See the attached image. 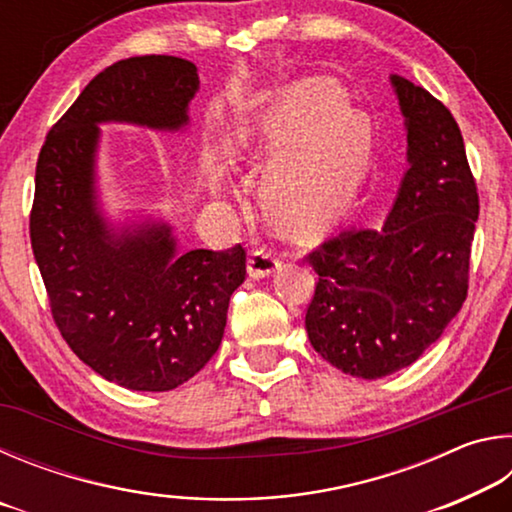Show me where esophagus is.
Wrapping results in <instances>:
<instances>
[{
    "label": "esophagus",
    "instance_id": "esophagus-1",
    "mask_svg": "<svg viewBox=\"0 0 512 512\" xmlns=\"http://www.w3.org/2000/svg\"><path fill=\"white\" fill-rule=\"evenodd\" d=\"M277 268H280V262L266 250H253L248 257V275L253 280H262V277L273 275Z\"/></svg>",
    "mask_w": 512,
    "mask_h": 512
}]
</instances>
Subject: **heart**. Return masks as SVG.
<instances>
[{"label":"heart","mask_w":512,"mask_h":512,"mask_svg":"<svg viewBox=\"0 0 512 512\" xmlns=\"http://www.w3.org/2000/svg\"><path fill=\"white\" fill-rule=\"evenodd\" d=\"M237 146L271 160L259 178V205L273 230L293 241H314L343 219L372 160L368 124L325 79L277 92L241 124ZM210 183L228 185L223 162L212 164Z\"/></svg>","instance_id":"1"}]
</instances>
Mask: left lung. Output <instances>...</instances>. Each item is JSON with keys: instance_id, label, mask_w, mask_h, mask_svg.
I'll return each mask as SVG.
<instances>
[{"instance_id": "left-lung-1", "label": "left lung", "mask_w": 512, "mask_h": 512, "mask_svg": "<svg viewBox=\"0 0 512 512\" xmlns=\"http://www.w3.org/2000/svg\"><path fill=\"white\" fill-rule=\"evenodd\" d=\"M406 169L381 230L341 232L309 255L314 350L345 375L381 379L440 339L467 296L479 196L461 128L443 103L391 74Z\"/></svg>"}]
</instances>
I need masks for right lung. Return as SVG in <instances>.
<instances>
[{"label":"right lung","instance_id":"right-lung-1","mask_svg":"<svg viewBox=\"0 0 512 512\" xmlns=\"http://www.w3.org/2000/svg\"><path fill=\"white\" fill-rule=\"evenodd\" d=\"M198 67L126 58L88 83L51 128L36 167L31 248L56 325L85 366L128 391L164 393L219 350L246 253L180 250L173 225L115 212L99 178L103 124L187 133Z\"/></svg>","mask_w":512,"mask_h":512}]
</instances>
